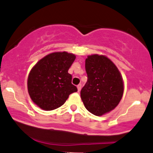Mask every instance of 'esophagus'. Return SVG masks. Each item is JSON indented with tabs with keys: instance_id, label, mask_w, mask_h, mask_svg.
I'll return each instance as SVG.
<instances>
[{
	"instance_id": "obj_1",
	"label": "esophagus",
	"mask_w": 153,
	"mask_h": 153,
	"mask_svg": "<svg viewBox=\"0 0 153 153\" xmlns=\"http://www.w3.org/2000/svg\"><path fill=\"white\" fill-rule=\"evenodd\" d=\"M81 87H82V85L81 84H78V86H77V88H78V91H81Z\"/></svg>"
}]
</instances>
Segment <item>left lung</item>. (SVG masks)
<instances>
[{
    "instance_id": "8db88e82",
    "label": "left lung",
    "mask_w": 153,
    "mask_h": 153,
    "mask_svg": "<svg viewBox=\"0 0 153 153\" xmlns=\"http://www.w3.org/2000/svg\"><path fill=\"white\" fill-rule=\"evenodd\" d=\"M88 80L81 91L86 108L96 116L114 110L123 95L121 73L108 58L102 55L88 56L85 62Z\"/></svg>"
}]
</instances>
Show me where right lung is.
<instances>
[{
    "instance_id": "right-lung-1",
    "label": "right lung",
    "mask_w": 153,
    "mask_h": 153,
    "mask_svg": "<svg viewBox=\"0 0 153 153\" xmlns=\"http://www.w3.org/2000/svg\"><path fill=\"white\" fill-rule=\"evenodd\" d=\"M75 58V55L65 51L52 53L40 59L31 69L27 82L28 91L32 101L40 108H58L70 94L78 91L68 73Z\"/></svg>"
}]
</instances>
